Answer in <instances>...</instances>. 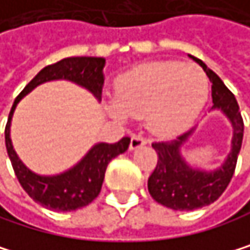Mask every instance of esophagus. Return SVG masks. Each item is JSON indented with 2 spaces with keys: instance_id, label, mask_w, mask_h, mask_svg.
Wrapping results in <instances>:
<instances>
[{
  "instance_id": "obj_1",
  "label": "esophagus",
  "mask_w": 250,
  "mask_h": 250,
  "mask_svg": "<svg viewBox=\"0 0 250 250\" xmlns=\"http://www.w3.org/2000/svg\"><path fill=\"white\" fill-rule=\"evenodd\" d=\"M145 145H147V140L143 139L142 135H132L131 143H129V149H131V150H135V149L143 147Z\"/></svg>"
}]
</instances>
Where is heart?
Wrapping results in <instances>:
<instances>
[{"instance_id":"b5f03b06","label":"heart","mask_w":250,"mask_h":250,"mask_svg":"<svg viewBox=\"0 0 250 250\" xmlns=\"http://www.w3.org/2000/svg\"><path fill=\"white\" fill-rule=\"evenodd\" d=\"M115 94L116 101L107 103L113 118H146L153 132L173 135L198 118L207 101L208 83L195 65L156 61L122 76L116 82Z\"/></svg>"}]
</instances>
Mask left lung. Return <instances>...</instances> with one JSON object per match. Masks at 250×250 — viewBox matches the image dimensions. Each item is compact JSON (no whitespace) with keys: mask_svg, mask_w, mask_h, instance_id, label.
<instances>
[{"mask_svg":"<svg viewBox=\"0 0 250 250\" xmlns=\"http://www.w3.org/2000/svg\"><path fill=\"white\" fill-rule=\"evenodd\" d=\"M188 56L197 62L210 79L211 101H213L210 111L218 110L228 119L232 129V137L227 158L216 168L211 170L191 164L182 153L183 146L195 134L197 126L179 135L174 140L152 143V147L158 153V164L147 180L149 194L159 204L179 211L201 208L216 201L222 195L234 174L245 128L239 104L224 82L201 59L192 55Z\"/></svg>","mask_w":250,"mask_h":250,"instance_id":"8db88e82","label":"left lung"}]
</instances>
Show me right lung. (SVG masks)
I'll return each mask as SVG.
<instances>
[{"instance_id": "obj_1", "label": "right lung", "mask_w": 250, "mask_h": 250, "mask_svg": "<svg viewBox=\"0 0 250 250\" xmlns=\"http://www.w3.org/2000/svg\"><path fill=\"white\" fill-rule=\"evenodd\" d=\"M104 58L94 56L65 58L53 65H47L25 86V89L18 95L10 110L5 126V147L11 166H13L19 183L28 192V195L50 210L73 211L92 203L101 191L108 162L118 155L126 152L131 140L128 137H124L122 140L113 145L98 142L82 156L80 161H77L73 167L67 168L65 171H61L58 174H39L23 164L13 147L10 131L15 110L23 97L34 91L37 86L55 80L76 83L80 88L92 94L100 103L104 83Z\"/></svg>"}]
</instances>
